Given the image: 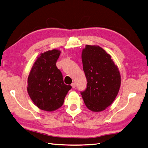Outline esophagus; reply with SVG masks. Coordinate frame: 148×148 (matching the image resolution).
<instances>
[{"instance_id":"1","label":"esophagus","mask_w":148,"mask_h":148,"mask_svg":"<svg viewBox=\"0 0 148 148\" xmlns=\"http://www.w3.org/2000/svg\"><path fill=\"white\" fill-rule=\"evenodd\" d=\"M71 86H72V87H73V88H75V87H76V84H75V82H73L71 84Z\"/></svg>"}]
</instances>
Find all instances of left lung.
<instances>
[{"label":"left lung","mask_w":148,"mask_h":148,"mask_svg":"<svg viewBox=\"0 0 148 148\" xmlns=\"http://www.w3.org/2000/svg\"><path fill=\"white\" fill-rule=\"evenodd\" d=\"M83 70L87 87L81 91L86 107L100 112L112 104L118 94L121 75L111 56L99 46L86 45L82 50Z\"/></svg>","instance_id":"1"}]
</instances>
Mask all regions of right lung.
<instances>
[{"mask_svg": "<svg viewBox=\"0 0 148 148\" xmlns=\"http://www.w3.org/2000/svg\"><path fill=\"white\" fill-rule=\"evenodd\" d=\"M61 52L49 50L40 54L34 62L27 80V91L39 108L53 111L61 107L71 86L66 85L56 66Z\"/></svg>", "mask_w": 148, "mask_h": 148, "instance_id": "1", "label": "right lung"}]
</instances>
